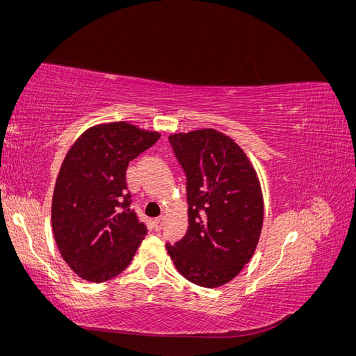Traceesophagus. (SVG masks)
Segmentation results:
<instances>
[{
    "label": "esophagus",
    "mask_w": 356,
    "mask_h": 356,
    "mask_svg": "<svg viewBox=\"0 0 356 356\" xmlns=\"http://www.w3.org/2000/svg\"><path fill=\"white\" fill-rule=\"evenodd\" d=\"M163 224H165V217H159L154 220V229L157 232H160L161 229H163Z\"/></svg>",
    "instance_id": "34e87169"
}]
</instances>
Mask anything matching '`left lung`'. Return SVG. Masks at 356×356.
Instances as JSON below:
<instances>
[{
  "label": "left lung",
  "mask_w": 356,
  "mask_h": 356,
  "mask_svg": "<svg viewBox=\"0 0 356 356\" xmlns=\"http://www.w3.org/2000/svg\"><path fill=\"white\" fill-rule=\"evenodd\" d=\"M169 141L187 175L188 230L166 245L187 281L217 288L252 258L264 220L255 168L238 143L215 129L172 134Z\"/></svg>",
  "instance_id": "1"
}]
</instances>
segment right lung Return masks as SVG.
Masks as SVG:
<instances>
[{"instance_id":"right-lung-1","label":"right lung","mask_w":356,"mask_h":356,"mask_svg":"<svg viewBox=\"0 0 356 356\" xmlns=\"http://www.w3.org/2000/svg\"><path fill=\"white\" fill-rule=\"evenodd\" d=\"M159 132L127 122L89 127L62 161L51 199V229L63 260L81 279L102 284L131 264L147 227L131 209L126 170Z\"/></svg>"}]
</instances>
